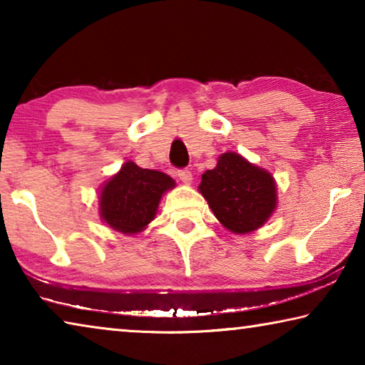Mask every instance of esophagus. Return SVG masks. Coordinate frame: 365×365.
Masks as SVG:
<instances>
[{"label":"esophagus","mask_w":365,"mask_h":365,"mask_svg":"<svg viewBox=\"0 0 365 365\" xmlns=\"http://www.w3.org/2000/svg\"><path fill=\"white\" fill-rule=\"evenodd\" d=\"M178 178H180L182 183H185V185H190L191 182H193V175H191V172L188 169L178 170Z\"/></svg>","instance_id":"34e87169"}]
</instances>
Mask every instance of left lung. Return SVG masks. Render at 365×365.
I'll list each match as a JSON object with an SVG mask.
<instances>
[{"instance_id": "obj_1", "label": "left lung", "mask_w": 365, "mask_h": 365, "mask_svg": "<svg viewBox=\"0 0 365 365\" xmlns=\"http://www.w3.org/2000/svg\"><path fill=\"white\" fill-rule=\"evenodd\" d=\"M197 191L227 230L248 235L261 228L277 209L274 175L242 154H220L217 165L201 175Z\"/></svg>"}]
</instances>
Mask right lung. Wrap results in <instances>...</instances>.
<instances>
[{
    "mask_svg": "<svg viewBox=\"0 0 365 365\" xmlns=\"http://www.w3.org/2000/svg\"><path fill=\"white\" fill-rule=\"evenodd\" d=\"M175 180L159 170L141 169L133 160L103 183L98 196L100 217L113 230L123 235L143 232L158 214L160 197Z\"/></svg>",
    "mask_w": 365,
    "mask_h": 365,
    "instance_id": "1",
    "label": "right lung"
}]
</instances>
